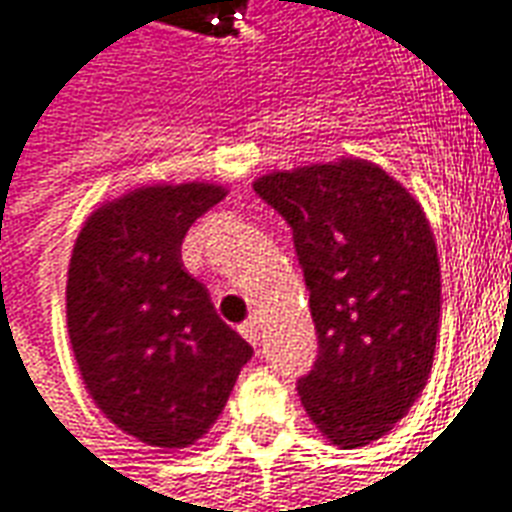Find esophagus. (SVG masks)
<instances>
[{
  "label": "esophagus",
  "mask_w": 512,
  "mask_h": 512,
  "mask_svg": "<svg viewBox=\"0 0 512 512\" xmlns=\"http://www.w3.org/2000/svg\"><path fill=\"white\" fill-rule=\"evenodd\" d=\"M240 335L245 338V341L256 346V343H259V319L253 316V319H248V322H242L240 324Z\"/></svg>",
  "instance_id": "esophagus-1"
}]
</instances>
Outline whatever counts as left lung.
<instances>
[{"instance_id":"obj_1","label":"left lung","mask_w":512,"mask_h":512,"mask_svg":"<svg viewBox=\"0 0 512 512\" xmlns=\"http://www.w3.org/2000/svg\"><path fill=\"white\" fill-rule=\"evenodd\" d=\"M253 190L289 226L319 335L297 393L343 450L371 445L414 404L434 363L442 272L404 185L368 160L275 171Z\"/></svg>"}]
</instances>
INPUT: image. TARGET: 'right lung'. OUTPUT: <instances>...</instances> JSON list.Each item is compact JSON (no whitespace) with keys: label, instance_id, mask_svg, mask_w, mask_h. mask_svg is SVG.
<instances>
[{"label":"right lung","instance_id":"1","mask_svg":"<svg viewBox=\"0 0 512 512\" xmlns=\"http://www.w3.org/2000/svg\"><path fill=\"white\" fill-rule=\"evenodd\" d=\"M226 193L215 185L138 188L100 207L67 270V333L89 395L111 423L152 447L207 434L251 343L182 270V240Z\"/></svg>","mask_w":512,"mask_h":512}]
</instances>
